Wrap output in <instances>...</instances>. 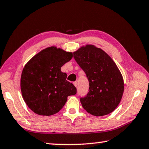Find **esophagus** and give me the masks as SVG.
<instances>
[{"mask_svg": "<svg viewBox=\"0 0 149 149\" xmlns=\"http://www.w3.org/2000/svg\"><path fill=\"white\" fill-rule=\"evenodd\" d=\"M73 84H74L75 87H77V81H75V82L73 83Z\"/></svg>", "mask_w": 149, "mask_h": 149, "instance_id": "34e87169", "label": "esophagus"}]
</instances>
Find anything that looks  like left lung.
<instances>
[{
	"label": "left lung",
	"mask_w": 149,
	"mask_h": 149,
	"mask_svg": "<svg viewBox=\"0 0 149 149\" xmlns=\"http://www.w3.org/2000/svg\"><path fill=\"white\" fill-rule=\"evenodd\" d=\"M74 57L89 82V93L80 99L83 108L95 116L112 112L124 91L123 76L114 60L93 45L81 47L74 52Z\"/></svg>",
	"instance_id": "1"
}]
</instances>
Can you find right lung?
Masks as SVG:
<instances>
[{
	"label": "right lung",
	"mask_w": 149,
	"mask_h": 149,
	"mask_svg": "<svg viewBox=\"0 0 149 149\" xmlns=\"http://www.w3.org/2000/svg\"><path fill=\"white\" fill-rule=\"evenodd\" d=\"M73 53L52 46L42 50L25 65L21 75L22 97L35 114L49 116L62 109L68 97L76 88L66 80L61 67L72 58Z\"/></svg>",
	"instance_id": "obj_1"
}]
</instances>
